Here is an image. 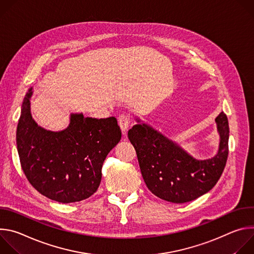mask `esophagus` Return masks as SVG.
<instances>
[{
  "label": "esophagus",
  "mask_w": 254,
  "mask_h": 254,
  "mask_svg": "<svg viewBox=\"0 0 254 254\" xmlns=\"http://www.w3.org/2000/svg\"><path fill=\"white\" fill-rule=\"evenodd\" d=\"M119 125H120V127L122 128L123 133L126 134L127 130V128H128L129 125H130V119L127 116H125V115L121 116L119 118Z\"/></svg>",
  "instance_id": "1"
}]
</instances>
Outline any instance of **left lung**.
<instances>
[{
  "label": "left lung",
  "instance_id": "1",
  "mask_svg": "<svg viewBox=\"0 0 254 254\" xmlns=\"http://www.w3.org/2000/svg\"><path fill=\"white\" fill-rule=\"evenodd\" d=\"M134 125L127 136L135 149L141 176L149 190L172 203H186L209 192L218 182L228 157L229 126L222 112L215 119L219 133L217 154L197 160L147 124Z\"/></svg>",
  "mask_w": 254,
  "mask_h": 254
}]
</instances>
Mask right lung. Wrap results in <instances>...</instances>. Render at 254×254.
<instances>
[{
	"label": "right lung",
	"mask_w": 254,
	"mask_h": 254,
	"mask_svg": "<svg viewBox=\"0 0 254 254\" xmlns=\"http://www.w3.org/2000/svg\"><path fill=\"white\" fill-rule=\"evenodd\" d=\"M32 94L31 87L23 100L16 133L25 176L40 194L60 203L90 197L99 187L106 156L122 138L117 119L71 114L66 128L47 130L32 118Z\"/></svg>",
	"instance_id": "1"
}]
</instances>
